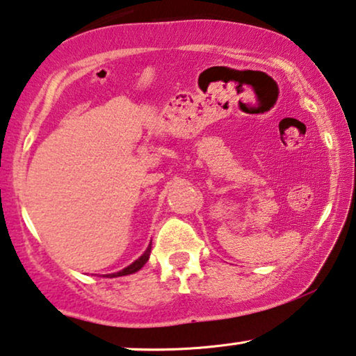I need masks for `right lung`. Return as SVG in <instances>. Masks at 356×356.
Wrapping results in <instances>:
<instances>
[{"mask_svg": "<svg viewBox=\"0 0 356 356\" xmlns=\"http://www.w3.org/2000/svg\"><path fill=\"white\" fill-rule=\"evenodd\" d=\"M149 254H151V244L148 245V248H146V250L143 254L140 255L138 259L135 260L134 264H130L129 267H125V268H122L120 272H115V273H108V275H106V277H111V278H115V277H125V275H131V273H135V272H138V270L143 267V265L148 262V259H149Z\"/></svg>", "mask_w": 356, "mask_h": 356, "instance_id": "add662e5", "label": "right lung"}]
</instances>
